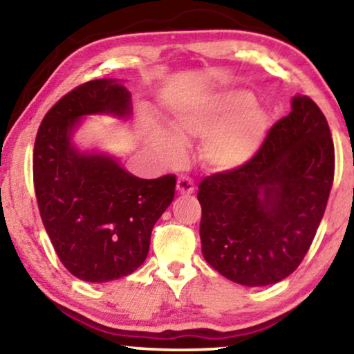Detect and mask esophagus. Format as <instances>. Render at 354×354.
<instances>
[{
  "mask_svg": "<svg viewBox=\"0 0 354 354\" xmlns=\"http://www.w3.org/2000/svg\"><path fill=\"white\" fill-rule=\"evenodd\" d=\"M177 190L180 195H192L195 192V183H193L192 177L180 176L177 180Z\"/></svg>",
  "mask_w": 354,
  "mask_h": 354,
  "instance_id": "1",
  "label": "esophagus"
}]
</instances>
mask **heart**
<instances>
[{"label":"heart","instance_id":"1","mask_svg":"<svg viewBox=\"0 0 354 354\" xmlns=\"http://www.w3.org/2000/svg\"><path fill=\"white\" fill-rule=\"evenodd\" d=\"M171 127L183 142L206 137L205 159L212 167L227 171L243 166L254 156L268 132V118L263 111L253 108L250 93L227 91L209 108L176 115ZM164 148L171 161H180L183 148L177 140L166 138Z\"/></svg>","mask_w":354,"mask_h":354}]
</instances>
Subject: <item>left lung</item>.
Masks as SVG:
<instances>
[{
    "instance_id": "1",
    "label": "left lung",
    "mask_w": 354,
    "mask_h": 354,
    "mask_svg": "<svg viewBox=\"0 0 354 354\" xmlns=\"http://www.w3.org/2000/svg\"><path fill=\"white\" fill-rule=\"evenodd\" d=\"M335 149L326 115L308 96L275 122L243 166L198 185L201 251L232 282L264 287L301 264L326 211Z\"/></svg>"
}]
</instances>
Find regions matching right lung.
I'll use <instances>...</instances> for the list:
<instances>
[{"instance_id":"add662e5","label":"right lung","mask_w":354,"mask_h":354,"mask_svg":"<svg viewBox=\"0 0 354 354\" xmlns=\"http://www.w3.org/2000/svg\"><path fill=\"white\" fill-rule=\"evenodd\" d=\"M130 109L124 85L90 80L62 96L37 132L33 185L43 225L62 266L85 282H109L137 270L176 193L172 174L138 178L114 159L71 145L82 115L124 118Z\"/></svg>"}]
</instances>
